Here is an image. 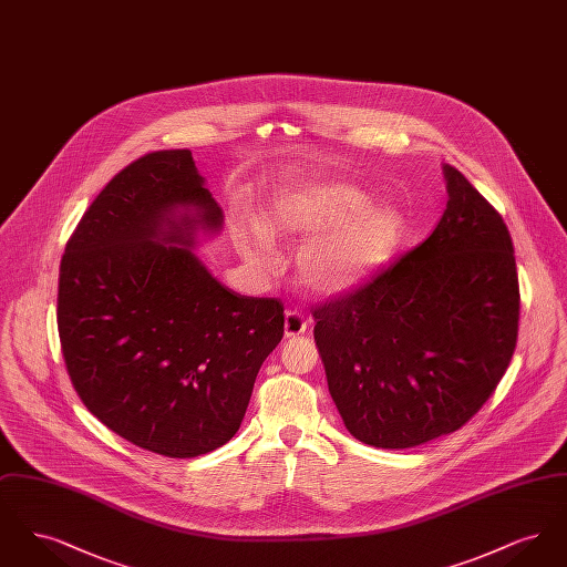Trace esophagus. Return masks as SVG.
Instances as JSON below:
<instances>
[{"label":"esophagus","mask_w":567,"mask_h":567,"mask_svg":"<svg viewBox=\"0 0 567 567\" xmlns=\"http://www.w3.org/2000/svg\"><path fill=\"white\" fill-rule=\"evenodd\" d=\"M306 319L301 317V312H297V310H287L285 312V336L287 338H297V336H301L303 331H306Z\"/></svg>","instance_id":"obj_1"}]
</instances>
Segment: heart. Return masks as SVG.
Returning <instances> with one entry per match:
<instances>
[{"label":"heart","instance_id":"obj_1","mask_svg":"<svg viewBox=\"0 0 567 567\" xmlns=\"http://www.w3.org/2000/svg\"><path fill=\"white\" fill-rule=\"evenodd\" d=\"M368 205V193L342 183L291 190L278 199L268 231L299 240L315 238L297 261L299 278L310 291L347 296L391 259L404 238V215L391 204L370 209ZM268 231L257 223L236 225L240 252L259 270L274 266Z\"/></svg>","mask_w":567,"mask_h":567}]
</instances>
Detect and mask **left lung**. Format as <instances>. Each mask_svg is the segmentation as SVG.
Wrapping results in <instances>:
<instances>
[{"label":"left lung","mask_w":567,"mask_h":567,"mask_svg":"<svg viewBox=\"0 0 567 567\" xmlns=\"http://www.w3.org/2000/svg\"><path fill=\"white\" fill-rule=\"evenodd\" d=\"M427 240L352 293L315 308V342L347 430L410 449L463 427L506 374L518 274L499 213L453 165Z\"/></svg>","instance_id":"8db88e82"}]
</instances>
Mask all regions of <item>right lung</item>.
Segmentation results:
<instances>
[{"label":"right lung","instance_id":"obj_1","mask_svg":"<svg viewBox=\"0 0 567 567\" xmlns=\"http://www.w3.org/2000/svg\"><path fill=\"white\" fill-rule=\"evenodd\" d=\"M187 148L121 169L82 215L59 268L56 324L72 384L135 446L189 458L240 430L285 333L276 297L220 285L195 248L223 210Z\"/></svg>","mask_w":567,"mask_h":567}]
</instances>
